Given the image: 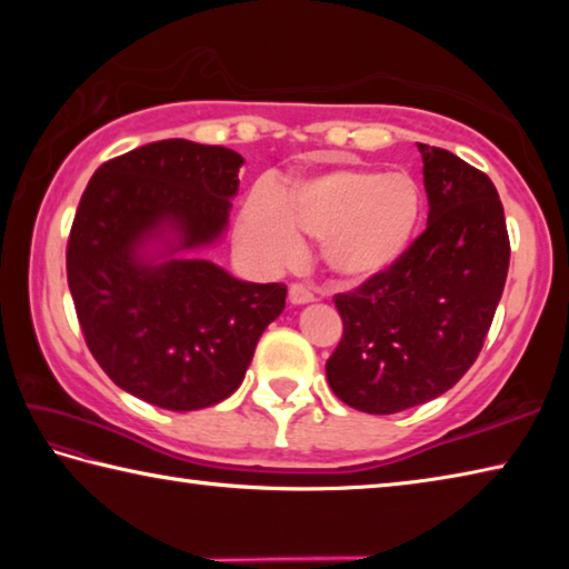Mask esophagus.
<instances>
[{
    "label": "esophagus",
    "instance_id": "34e87169",
    "mask_svg": "<svg viewBox=\"0 0 569 569\" xmlns=\"http://www.w3.org/2000/svg\"><path fill=\"white\" fill-rule=\"evenodd\" d=\"M288 301H291L293 306H303V303H311V301H316V296L308 291L306 286H301V283H293L291 288H288Z\"/></svg>",
    "mask_w": 569,
    "mask_h": 569
}]
</instances>
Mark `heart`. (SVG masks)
<instances>
[{"mask_svg": "<svg viewBox=\"0 0 569 569\" xmlns=\"http://www.w3.org/2000/svg\"><path fill=\"white\" fill-rule=\"evenodd\" d=\"M421 218L423 192L411 172L343 166L296 178L276 198H248L236 233L268 271L301 258V236L319 238L326 271L343 286H361L403 261Z\"/></svg>", "mask_w": 569, "mask_h": 569, "instance_id": "1", "label": "heart"}]
</instances>
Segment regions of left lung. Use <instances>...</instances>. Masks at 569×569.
<instances>
[{"label":"left lung","instance_id":"1","mask_svg":"<svg viewBox=\"0 0 569 569\" xmlns=\"http://www.w3.org/2000/svg\"><path fill=\"white\" fill-rule=\"evenodd\" d=\"M427 230L403 261L333 298L341 343L326 361L336 397L366 413H397L465 377L492 326L509 268L505 208L485 172L419 142Z\"/></svg>","mask_w":569,"mask_h":569}]
</instances>
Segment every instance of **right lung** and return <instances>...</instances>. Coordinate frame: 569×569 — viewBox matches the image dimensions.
<instances>
[{
  "label": "right lung",
  "instance_id": "obj_1",
  "mask_svg": "<svg viewBox=\"0 0 569 569\" xmlns=\"http://www.w3.org/2000/svg\"><path fill=\"white\" fill-rule=\"evenodd\" d=\"M240 166L236 150L160 140L104 162L82 192L67 243L77 319L102 371L152 407L228 399L286 308L283 283L198 258L226 236Z\"/></svg>",
  "mask_w": 569,
  "mask_h": 569
}]
</instances>
